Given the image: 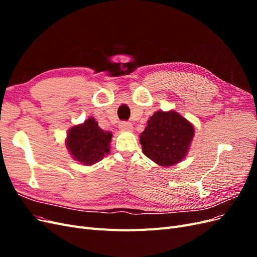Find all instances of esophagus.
I'll return each mask as SVG.
<instances>
[{"mask_svg": "<svg viewBox=\"0 0 257 257\" xmlns=\"http://www.w3.org/2000/svg\"><path fill=\"white\" fill-rule=\"evenodd\" d=\"M119 128L121 131H128V132H131V131H133V125H132V123H130V122L123 121V122H120Z\"/></svg>", "mask_w": 257, "mask_h": 257, "instance_id": "obj_1", "label": "esophagus"}]
</instances>
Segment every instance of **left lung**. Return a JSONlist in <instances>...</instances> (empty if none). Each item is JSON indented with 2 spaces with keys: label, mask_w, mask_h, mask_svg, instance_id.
I'll use <instances>...</instances> for the list:
<instances>
[{
  "label": "left lung",
  "mask_w": 257,
  "mask_h": 257,
  "mask_svg": "<svg viewBox=\"0 0 257 257\" xmlns=\"http://www.w3.org/2000/svg\"><path fill=\"white\" fill-rule=\"evenodd\" d=\"M193 137L194 127L182 115L174 110L157 111L148 120L139 142L147 158L165 167L184 159Z\"/></svg>",
  "instance_id": "left-lung-1"
}]
</instances>
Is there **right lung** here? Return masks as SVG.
<instances>
[{"label": "right lung", "mask_w": 257, "mask_h": 257, "mask_svg": "<svg viewBox=\"0 0 257 257\" xmlns=\"http://www.w3.org/2000/svg\"><path fill=\"white\" fill-rule=\"evenodd\" d=\"M111 137L112 134L105 133L94 118H89L68 131L65 144L76 161L83 165H93L109 153Z\"/></svg>", "instance_id": "1"}]
</instances>
